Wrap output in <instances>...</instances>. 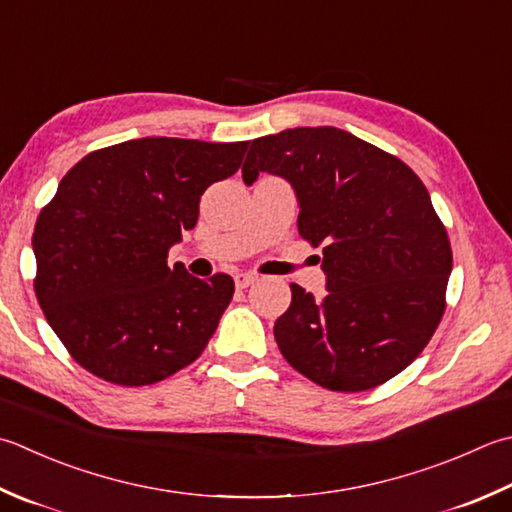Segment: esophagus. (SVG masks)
Masks as SVG:
<instances>
[{
	"mask_svg": "<svg viewBox=\"0 0 512 512\" xmlns=\"http://www.w3.org/2000/svg\"><path fill=\"white\" fill-rule=\"evenodd\" d=\"M255 279H257V275H253V273H237L235 275V286L237 288H248L250 284H255Z\"/></svg>",
	"mask_w": 512,
	"mask_h": 512,
	"instance_id": "34e87169",
	"label": "esophagus"
}]
</instances>
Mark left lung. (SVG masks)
<instances>
[{"mask_svg":"<svg viewBox=\"0 0 512 512\" xmlns=\"http://www.w3.org/2000/svg\"><path fill=\"white\" fill-rule=\"evenodd\" d=\"M248 145L244 182L284 177L299 204V235L324 253L328 293L315 299L290 284L293 299L275 322L286 362L339 393L388 382L442 322L453 270L422 179L335 126L288 128Z\"/></svg>","mask_w":512,"mask_h":512,"instance_id":"1","label":"left lung"}]
</instances>
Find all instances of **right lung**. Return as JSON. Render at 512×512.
Masks as SVG:
<instances>
[{
  "mask_svg": "<svg viewBox=\"0 0 512 512\" xmlns=\"http://www.w3.org/2000/svg\"><path fill=\"white\" fill-rule=\"evenodd\" d=\"M248 142L130 139L86 155L37 217L35 293L88 373L119 386L162 382L204 353L233 277L168 268L204 190L235 175Z\"/></svg>",
  "mask_w": 512,
  "mask_h": 512,
  "instance_id": "right-lung-1",
  "label": "right lung"
}]
</instances>
